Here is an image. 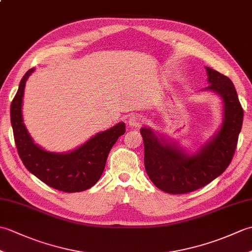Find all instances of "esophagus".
Wrapping results in <instances>:
<instances>
[{
    "mask_svg": "<svg viewBox=\"0 0 252 252\" xmlns=\"http://www.w3.org/2000/svg\"><path fill=\"white\" fill-rule=\"evenodd\" d=\"M143 123V117L141 115H131L127 119V125L131 127H138Z\"/></svg>",
    "mask_w": 252,
    "mask_h": 252,
    "instance_id": "34e87169",
    "label": "esophagus"
}]
</instances>
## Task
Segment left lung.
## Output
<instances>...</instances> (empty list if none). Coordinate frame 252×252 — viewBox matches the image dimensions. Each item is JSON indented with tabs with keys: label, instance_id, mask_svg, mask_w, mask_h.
Listing matches in <instances>:
<instances>
[{
	"label": "left lung",
	"instance_id": "obj_1",
	"mask_svg": "<svg viewBox=\"0 0 252 252\" xmlns=\"http://www.w3.org/2000/svg\"><path fill=\"white\" fill-rule=\"evenodd\" d=\"M205 89L221 96L223 122L215 136L189 154L174 142L158 137L151 127L144 126V164L153 183L168 194H186L206 186L221 175L231 163L242 130L244 110L233 82L226 76L206 67Z\"/></svg>",
	"mask_w": 252,
	"mask_h": 252
}]
</instances>
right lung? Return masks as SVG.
Wrapping results in <instances>:
<instances>
[{
  "instance_id": "right-lung-1",
  "label": "right lung",
  "mask_w": 252,
  "mask_h": 252,
  "mask_svg": "<svg viewBox=\"0 0 252 252\" xmlns=\"http://www.w3.org/2000/svg\"><path fill=\"white\" fill-rule=\"evenodd\" d=\"M33 71L34 68L29 69L21 79L10 105V122L21 161L29 172L53 189L66 192L87 190L100 179L110 149L125 134L126 125L120 122L109 130L97 133L72 152L60 154L44 151L31 138L21 111L26 81Z\"/></svg>"
}]
</instances>
